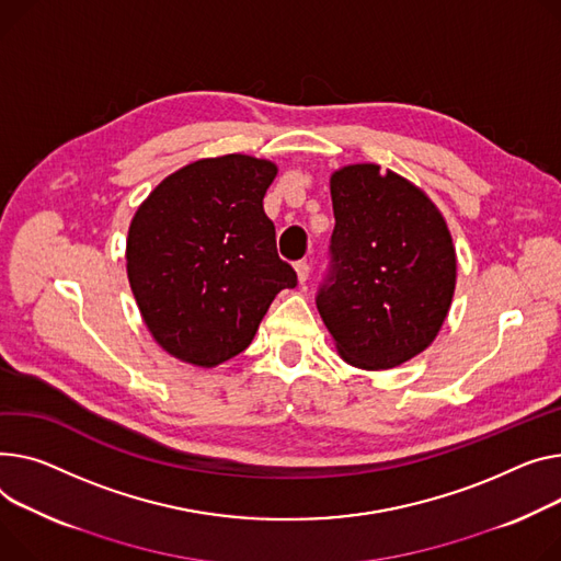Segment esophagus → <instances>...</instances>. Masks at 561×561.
<instances>
[{"label": "esophagus", "mask_w": 561, "mask_h": 561, "mask_svg": "<svg viewBox=\"0 0 561 561\" xmlns=\"http://www.w3.org/2000/svg\"><path fill=\"white\" fill-rule=\"evenodd\" d=\"M295 273H297V282L305 284V282L309 279V273H311L307 261H297V264H295Z\"/></svg>", "instance_id": "34e87169"}]
</instances>
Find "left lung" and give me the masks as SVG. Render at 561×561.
Segmentation results:
<instances>
[{
  "mask_svg": "<svg viewBox=\"0 0 561 561\" xmlns=\"http://www.w3.org/2000/svg\"><path fill=\"white\" fill-rule=\"evenodd\" d=\"M335 228L318 311L341 358L392 369L439 333L456 293L449 226L417 184L379 164H347L329 178Z\"/></svg>",
  "mask_w": 561,
  "mask_h": 561,
  "instance_id": "left-lung-1",
  "label": "left lung"
}]
</instances>
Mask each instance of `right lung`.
Masks as SVG:
<instances>
[{
  "label": "right lung",
  "mask_w": 561,
  "mask_h": 561,
  "mask_svg": "<svg viewBox=\"0 0 561 561\" xmlns=\"http://www.w3.org/2000/svg\"><path fill=\"white\" fill-rule=\"evenodd\" d=\"M275 175L271 160L203 158L167 175L137 207L128 282L146 329L173 358L196 367L234 358L275 295L297 284L264 211Z\"/></svg>",
  "instance_id": "add662e5"
}]
</instances>
